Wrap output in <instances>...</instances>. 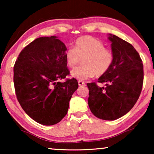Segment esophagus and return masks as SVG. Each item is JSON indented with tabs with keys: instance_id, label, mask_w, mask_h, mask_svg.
<instances>
[{
	"instance_id": "esophagus-1",
	"label": "esophagus",
	"mask_w": 154,
	"mask_h": 154,
	"mask_svg": "<svg viewBox=\"0 0 154 154\" xmlns=\"http://www.w3.org/2000/svg\"><path fill=\"white\" fill-rule=\"evenodd\" d=\"M78 83H79V86H84V85H85V83H84L83 81H79V82H78Z\"/></svg>"
}]
</instances>
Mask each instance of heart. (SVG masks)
I'll return each instance as SVG.
<instances>
[{"mask_svg": "<svg viewBox=\"0 0 154 154\" xmlns=\"http://www.w3.org/2000/svg\"><path fill=\"white\" fill-rule=\"evenodd\" d=\"M67 66L73 68L82 60L81 67L71 71V76L78 80H85L104 75L110 69L113 62V54L110 50L104 48L102 41L85 35L75 41V48L70 47L65 52Z\"/></svg>", "mask_w": 154, "mask_h": 154, "instance_id": "b5f03b06", "label": "heart"}]
</instances>
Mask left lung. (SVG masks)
I'll return each mask as SVG.
<instances>
[{"label": "left lung", "mask_w": 154, "mask_h": 154, "mask_svg": "<svg viewBox=\"0 0 154 154\" xmlns=\"http://www.w3.org/2000/svg\"><path fill=\"white\" fill-rule=\"evenodd\" d=\"M113 54V64L109 71L99 78L104 83L100 87L94 83H88V105L94 116L105 121H114L129 112L140 95L144 70L140 54L131 44L111 33Z\"/></svg>", "instance_id": "left-lung-1"}]
</instances>
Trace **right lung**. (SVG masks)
I'll return each mask as SVG.
<instances>
[{
	"label": "right lung",
	"instance_id": "right-lung-1",
	"mask_svg": "<svg viewBox=\"0 0 154 154\" xmlns=\"http://www.w3.org/2000/svg\"><path fill=\"white\" fill-rule=\"evenodd\" d=\"M58 37H40L22 50L14 66L18 102L27 115L44 125L58 123L66 115L76 79L60 80L69 74L66 47Z\"/></svg>",
	"mask_w": 154,
	"mask_h": 154
}]
</instances>
